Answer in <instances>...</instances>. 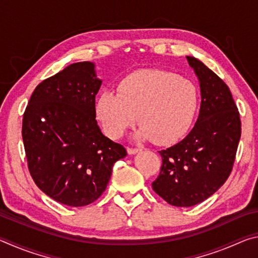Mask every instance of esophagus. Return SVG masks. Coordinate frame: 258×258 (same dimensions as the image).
I'll use <instances>...</instances> for the list:
<instances>
[{
  "label": "esophagus",
  "instance_id": "esophagus-1",
  "mask_svg": "<svg viewBox=\"0 0 258 258\" xmlns=\"http://www.w3.org/2000/svg\"><path fill=\"white\" fill-rule=\"evenodd\" d=\"M140 151H142L141 148H127V152H128V155H135V154H139Z\"/></svg>",
  "mask_w": 258,
  "mask_h": 258
}]
</instances>
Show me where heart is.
<instances>
[{"instance_id":"obj_1","label":"heart","mask_w":258,"mask_h":258,"mask_svg":"<svg viewBox=\"0 0 258 258\" xmlns=\"http://www.w3.org/2000/svg\"><path fill=\"white\" fill-rule=\"evenodd\" d=\"M194 82L171 72L141 69L118 84L117 92L104 91L95 103L97 118L108 137L118 139L135 120V137L157 145L177 141L191 127L199 108Z\"/></svg>"}]
</instances>
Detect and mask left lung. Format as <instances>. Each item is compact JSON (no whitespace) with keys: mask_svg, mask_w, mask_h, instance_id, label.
<instances>
[{"mask_svg":"<svg viewBox=\"0 0 258 258\" xmlns=\"http://www.w3.org/2000/svg\"><path fill=\"white\" fill-rule=\"evenodd\" d=\"M198 77L202 103L194 128L163 158L152 189L169 205L191 207L211 197L228 180L241 137L238 108L228 85L194 56H185Z\"/></svg>","mask_w":258,"mask_h":258,"instance_id":"8db88e82","label":"left lung"}]
</instances>
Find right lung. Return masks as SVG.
<instances>
[{"mask_svg":"<svg viewBox=\"0 0 258 258\" xmlns=\"http://www.w3.org/2000/svg\"><path fill=\"white\" fill-rule=\"evenodd\" d=\"M101 84L93 62L69 64L36 86L24 113L30 175L45 195L67 206L95 202L106 190L113 164L127 155L104 137L95 119Z\"/></svg>","mask_w":258,"mask_h":258,"instance_id":"right-lung-1","label":"right lung"}]
</instances>
